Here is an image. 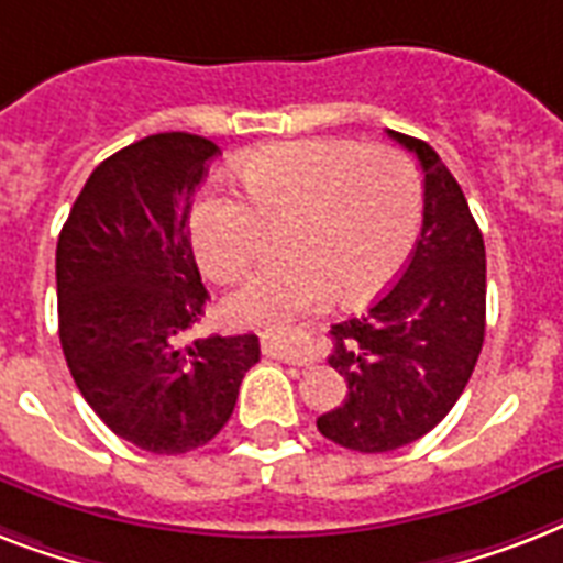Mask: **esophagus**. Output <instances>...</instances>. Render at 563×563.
Here are the masks:
<instances>
[{
    "label": "esophagus",
    "mask_w": 563,
    "mask_h": 563,
    "mask_svg": "<svg viewBox=\"0 0 563 563\" xmlns=\"http://www.w3.org/2000/svg\"><path fill=\"white\" fill-rule=\"evenodd\" d=\"M261 349L264 354L273 360H282V363H294V366H310L317 360V352L313 345L302 336H276V334H264L261 336Z\"/></svg>",
    "instance_id": "esophagus-1"
}]
</instances>
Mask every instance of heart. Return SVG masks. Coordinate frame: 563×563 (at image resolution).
Returning a JSON list of instances; mask_svg holds the SVG:
<instances>
[{"instance_id": "obj_1", "label": "heart", "mask_w": 563, "mask_h": 563, "mask_svg": "<svg viewBox=\"0 0 563 563\" xmlns=\"http://www.w3.org/2000/svg\"><path fill=\"white\" fill-rule=\"evenodd\" d=\"M254 206L223 188L191 209L188 232L200 267L214 282H238L258 258L261 220H290V258L264 267L227 313L241 325H285L340 294L345 305L375 299L416 244L421 188L416 168L389 145L299 139L258 147L238 162Z\"/></svg>"}]
</instances>
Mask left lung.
I'll return each instance as SVG.
<instances>
[{"instance_id":"left-lung-1","label":"left lung","mask_w":563,"mask_h":563,"mask_svg":"<svg viewBox=\"0 0 563 563\" xmlns=\"http://www.w3.org/2000/svg\"><path fill=\"white\" fill-rule=\"evenodd\" d=\"M424 220L401 278L363 317L331 325L328 363L349 395L317 418L340 448L389 453L427 435L460 401L485 340V244L460 183L421 139Z\"/></svg>"}]
</instances>
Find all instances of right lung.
<instances>
[{"label":"right lung","mask_w":563,"mask_h":563,"mask_svg":"<svg viewBox=\"0 0 563 563\" xmlns=\"http://www.w3.org/2000/svg\"><path fill=\"white\" fill-rule=\"evenodd\" d=\"M218 145L156 133L103 159L57 238L60 345L80 395L124 442L159 456L223 430L258 363V336L186 345L209 290L191 250V203Z\"/></svg>","instance_id":"right-lung-1"}]
</instances>
